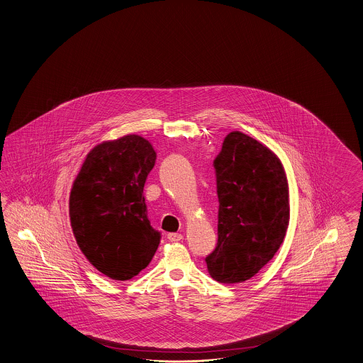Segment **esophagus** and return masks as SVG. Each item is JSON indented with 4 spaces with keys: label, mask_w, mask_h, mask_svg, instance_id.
Listing matches in <instances>:
<instances>
[{
    "label": "esophagus",
    "mask_w": 363,
    "mask_h": 363,
    "mask_svg": "<svg viewBox=\"0 0 363 363\" xmlns=\"http://www.w3.org/2000/svg\"><path fill=\"white\" fill-rule=\"evenodd\" d=\"M168 239L170 241H181L184 239V236L181 233H168Z\"/></svg>",
    "instance_id": "34e87169"
}]
</instances>
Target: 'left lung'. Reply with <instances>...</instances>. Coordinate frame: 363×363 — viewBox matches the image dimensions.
<instances>
[{
  "instance_id": "left-lung-1",
  "label": "left lung",
  "mask_w": 363,
  "mask_h": 363,
  "mask_svg": "<svg viewBox=\"0 0 363 363\" xmlns=\"http://www.w3.org/2000/svg\"><path fill=\"white\" fill-rule=\"evenodd\" d=\"M213 167L220 204L207 270L218 282H245L274 257L289 228L286 170L273 150L241 131L225 136Z\"/></svg>"
}]
</instances>
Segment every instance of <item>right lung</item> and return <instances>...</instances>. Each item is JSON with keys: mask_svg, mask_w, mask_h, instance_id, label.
Here are the masks:
<instances>
[{"mask_svg": "<svg viewBox=\"0 0 363 363\" xmlns=\"http://www.w3.org/2000/svg\"><path fill=\"white\" fill-rule=\"evenodd\" d=\"M156 150L128 133L91 148L69 195L71 227L82 255L111 279L128 281L150 265L160 233L147 216L144 184Z\"/></svg>", "mask_w": 363, "mask_h": 363, "instance_id": "add662e5", "label": "right lung"}]
</instances>
